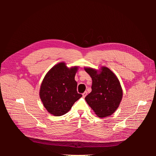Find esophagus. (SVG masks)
Returning <instances> with one entry per match:
<instances>
[{
    "label": "esophagus",
    "mask_w": 156,
    "mask_h": 156,
    "mask_svg": "<svg viewBox=\"0 0 156 156\" xmlns=\"http://www.w3.org/2000/svg\"><path fill=\"white\" fill-rule=\"evenodd\" d=\"M87 95V91L84 92V93H83V98H85Z\"/></svg>",
    "instance_id": "obj_1"
}]
</instances>
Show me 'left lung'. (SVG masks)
<instances>
[{
    "mask_svg": "<svg viewBox=\"0 0 156 156\" xmlns=\"http://www.w3.org/2000/svg\"><path fill=\"white\" fill-rule=\"evenodd\" d=\"M84 69L92 79V92L85 97L86 101L100 118L111 115L122 98L119 79L106 67H103L100 73L90 68Z\"/></svg>",
    "mask_w": 156,
    "mask_h": 156,
    "instance_id": "8db88e82",
    "label": "left lung"
}]
</instances>
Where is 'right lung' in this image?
<instances>
[{"mask_svg":"<svg viewBox=\"0 0 156 156\" xmlns=\"http://www.w3.org/2000/svg\"><path fill=\"white\" fill-rule=\"evenodd\" d=\"M77 67L68 68L64 62L55 65L42 81L40 96L48 111L55 116L68 112L74 103L82 96L77 91L75 75Z\"/></svg>","mask_w":156,"mask_h":156,"instance_id":"add662e5","label":"right lung"}]
</instances>
